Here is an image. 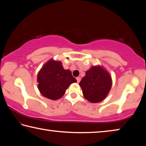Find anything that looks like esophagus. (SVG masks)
Here are the masks:
<instances>
[{"mask_svg": "<svg viewBox=\"0 0 146 146\" xmlns=\"http://www.w3.org/2000/svg\"><path fill=\"white\" fill-rule=\"evenodd\" d=\"M76 81H77V82L78 83V82H80V77H76Z\"/></svg>", "mask_w": 146, "mask_h": 146, "instance_id": "34e87169", "label": "esophagus"}]
</instances>
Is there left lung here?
Returning <instances> with one entry per match:
<instances>
[{"mask_svg":"<svg viewBox=\"0 0 146 146\" xmlns=\"http://www.w3.org/2000/svg\"><path fill=\"white\" fill-rule=\"evenodd\" d=\"M79 84L86 99L97 103L104 99L111 90V78L100 66H93L86 71Z\"/></svg>","mask_w":146,"mask_h":146,"instance_id":"8db88e82","label":"left lung"}]
</instances>
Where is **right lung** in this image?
<instances>
[{
  "instance_id": "right-lung-1",
  "label": "right lung",
  "mask_w": 146,
  "mask_h": 146,
  "mask_svg": "<svg viewBox=\"0 0 146 146\" xmlns=\"http://www.w3.org/2000/svg\"><path fill=\"white\" fill-rule=\"evenodd\" d=\"M37 81L42 95L55 100L62 97L71 84L76 82V80L70 70H64L61 62L51 60L39 71Z\"/></svg>"
}]
</instances>
